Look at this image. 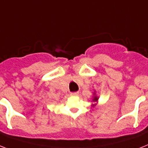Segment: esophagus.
Instances as JSON below:
<instances>
[{
  "label": "esophagus",
  "instance_id": "obj_1",
  "mask_svg": "<svg viewBox=\"0 0 148 148\" xmlns=\"http://www.w3.org/2000/svg\"><path fill=\"white\" fill-rule=\"evenodd\" d=\"M79 93L78 92H73V93H71V96H73V97H75V96H78Z\"/></svg>",
  "mask_w": 148,
  "mask_h": 148
}]
</instances>
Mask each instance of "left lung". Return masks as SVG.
Masks as SVG:
<instances>
[{
    "label": "left lung",
    "instance_id": "left-lung-1",
    "mask_svg": "<svg viewBox=\"0 0 148 148\" xmlns=\"http://www.w3.org/2000/svg\"><path fill=\"white\" fill-rule=\"evenodd\" d=\"M98 99H99V97H97V95H96V93H93V100H92V102H93V103H96V102L98 101ZM95 106H96V104H92V106H93V107H94Z\"/></svg>",
    "mask_w": 148,
    "mask_h": 148
}]
</instances>
